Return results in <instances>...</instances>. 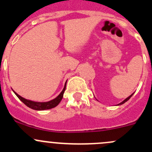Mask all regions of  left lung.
<instances>
[{
  "mask_svg": "<svg viewBox=\"0 0 152 152\" xmlns=\"http://www.w3.org/2000/svg\"><path fill=\"white\" fill-rule=\"evenodd\" d=\"M132 95H133V93H132V95H131V96H129V97H128V98H126V99H125V100H124V101H123V102H121V103H120V104H124V103H125V102H127V101H128V100H129V99H130V98H131V97H132Z\"/></svg>",
  "mask_w": 152,
  "mask_h": 152,
  "instance_id": "obj_1",
  "label": "left lung"
}]
</instances>
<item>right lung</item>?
Here are the masks:
<instances>
[{"label": "right lung", "mask_w": 152, "mask_h": 152, "mask_svg": "<svg viewBox=\"0 0 152 152\" xmlns=\"http://www.w3.org/2000/svg\"><path fill=\"white\" fill-rule=\"evenodd\" d=\"M65 88H66V83H65L64 89L62 90V91L61 92L60 94H59L57 97L55 98L54 99H53V100L48 102H32V101L27 100V99L21 97L20 96H19V95H18L17 93H15V91H14V93H15V95L18 96V99H19L23 103L25 104L27 107H28L29 108L33 109V110H49V109L53 108V107H56V106L59 104V102H61V100H62V98H63V94H64V92H65Z\"/></svg>", "instance_id": "add662e5"}]
</instances>
